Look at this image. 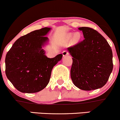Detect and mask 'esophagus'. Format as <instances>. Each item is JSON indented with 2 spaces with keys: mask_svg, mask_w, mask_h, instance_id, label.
I'll use <instances>...</instances> for the list:
<instances>
[{
  "mask_svg": "<svg viewBox=\"0 0 120 120\" xmlns=\"http://www.w3.org/2000/svg\"><path fill=\"white\" fill-rule=\"evenodd\" d=\"M62 53H63V56H68V55H69V52H68V51H64Z\"/></svg>",
  "mask_w": 120,
  "mask_h": 120,
  "instance_id": "obj_1",
  "label": "esophagus"
}]
</instances>
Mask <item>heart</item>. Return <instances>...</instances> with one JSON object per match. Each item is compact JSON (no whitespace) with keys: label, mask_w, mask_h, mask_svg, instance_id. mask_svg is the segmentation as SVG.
Returning <instances> with one entry per match:
<instances>
[{"label":"heart","mask_w":120,"mask_h":120,"mask_svg":"<svg viewBox=\"0 0 120 120\" xmlns=\"http://www.w3.org/2000/svg\"><path fill=\"white\" fill-rule=\"evenodd\" d=\"M72 36V35H69V38H71ZM80 35L79 34H78V33H76V34H75V35H73V39L75 41H78L80 39Z\"/></svg>","instance_id":"1"}]
</instances>
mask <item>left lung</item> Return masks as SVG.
<instances>
[{
  "label": "left lung",
  "mask_w": 120,
  "mask_h": 120,
  "mask_svg": "<svg viewBox=\"0 0 120 120\" xmlns=\"http://www.w3.org/2000/svg\"><path fill=\"white\" fill-rule=\"evenodd\" d=\"M84 39L68 48L72 56L71 77L80 89L92 90L102 88L112 72L113 54L106 39L96 30L80 27Z\"/></svg>",
  "instance_id": "obj_1"
}]
</instances>
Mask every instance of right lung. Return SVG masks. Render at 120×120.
I'll return each instance as SVG.
<instances>
[{"label": "right lung", "mask_w": 120, "mask_h": 120, "mask_svg": "<svg viewBox=\"0 0 120 120\" xmlns=\"http://www.w3.org/2000/svg\"><path fill=\"white\" fill-rule=\"evenodd\" d=\"M50 30L44 27L20 37L7 53V77L20 92L36 93L45 88L52 68L63 57L59 54L50 59L42 49L48 40L45 36Z\"/></svg>", "instance_id": "right-lung-1"}]
</instances>
